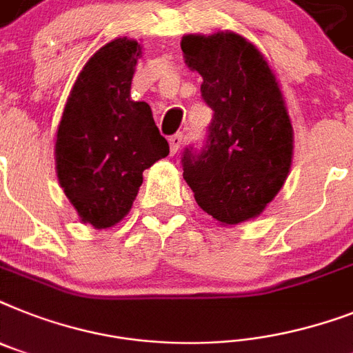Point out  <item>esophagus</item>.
<instances>
[{
    "label": "esophagus",
    "mask_w": 353,
    "mask_h": 353,
    "mask_svg": "<svg viewBox=\"0 0 353 353\" xmlns=\"http://www.w3.org/2000/svg\"><path fill=\"white\" fill-rule=\"evenodd\" d=\"M168 143H170L172 154H177V150H179V148H181V145H183V134H174V136L168 139Z\"/></svg>",
    "instance_id": "obj_1"
}]
</instances>
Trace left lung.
Here are the masks:
<instances>
[{
	"instance_id": "left-lung-1",
	"label": "left lung",
	"mask_w": 353,
	"mask_h": 353,
	"mask_svg": "<svg viewBox=\"0 0 353 353\" xmlns=\"http://www.w3.org/2000/svg\"><path fill=\"white\" fill-rule=\"evenodd\" d=\"M214 110L201 154L186 148L183 177L196 203L225 226L263 214L290 174L294 128L279 81L259 48L232 30L181 39Z\"/></svg>"
}]
</instances>
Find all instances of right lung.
I'll return each instance as SVG.
<instances>
[{
	"label": "right lung",
	"mask_w": 353,
	"mask_h": 353,
	"mask_svg": "<svg viewBox=\"0 0 353 353\" xmlns=\"http://www.w3.org/2000/svg\"><path fill=\"white\" fill-rule=\"evenodd\" d=\"M141 45L117 37L77 76L56 136V172L83 223L105 230L130 212L143 172L168 156L145 101L130 97Z\"/></svg>",
	"instance_id": "add662e5"
}]
</instances>
